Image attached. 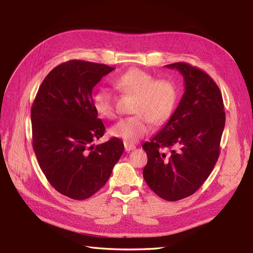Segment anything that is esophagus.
<instances>
[{"instance_id": "esophagus-1", "label": "esophagus", "mask_w": 253, "mask_h": 253, "mask_svg": "<svg viewBox=\"0 0 253 253\" xmlns=\"http://www.w3.org/2000/svg\"><path fill=\"white\" fill-rule=\"evenodd\" d=\"M124 144H125V150H126V151H131V150H135L136 149L135 144H131V143H128V142H125Z\"/></svg>"}]
</instances>
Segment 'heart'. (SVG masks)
Masks as SVG:
<instances>
[{
  "mask_svg": "<svg viewBox=\"0 0 253 253\" xmlns=\"http://www.w3.org/2000/svg\"><path fill=\"white\" fill-rule=\"evenodd\" d=\"M123 94L135 96L131 112L135 115L118 121L110 129L113 137L125 142H136L150 130V122L161 126L173 115L178 101V88L169 79H157L139 68H130L113 79ZM93 107L101 117L116 116V99L112 91L99 89L93 95Z\"/></svg>",
  "mask_w": 253,
  "mask_h": 253,
  "instance_id": "b5f03b06",
  "label": "heart"
}]
</instances>
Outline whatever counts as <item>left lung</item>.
<instances>
[{
  "mask_svg": "<svg viewBox=\"0 0 253 253\" xmlns=\"http://www.w3.org/2000/svg\"><path fill=\"white\" fill-rule=\"evenodd\" d=\"M184 77L185 92L165 126L142 144L148 163L143 178L164 200L193 195L211 174L225 126L222 93L214 80L187 63L166 65ZM163 147H170L166 156Z\"/></svg>",
  "mask_w": 253,
  "mask_h": 253,
  "instance_id": "left-lung-1",
  "label": "left lung"
}]
</instances>
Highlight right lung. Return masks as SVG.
<instances>
[{
  "label": "right lung",
  "instance_id": "obj_1",
  "mask_svg": "<svg viewBox=\"0 0 253 253\" xmlns=\"http://www.w3.org/2000/svg\"><path fill=\"white\" fill-rule=\"evenodd\" d=\"M112 71L104 64L63 63L47 74L31 107L32 147L40 168L55 190L74 200L100 190L124 152L118 138L91 144L105 131L92 89Z\"/></svg>",
  "mask_w": 253,
  "mask_h": 253
}]
</instances>
